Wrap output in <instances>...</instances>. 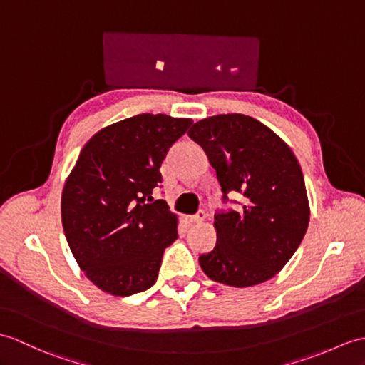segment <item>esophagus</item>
I'll use <instances>...</instances> for the list:
<instances>
[{
  "mask_svg": "<svg viewBox=\"0 0 365 365\" xmlns=\"http://www.w3.org/2000/svg\"><path fill=\"white\" fill-rule=\"evenodd\" d=\"M205 217H207V213H205V211H203V210H200V211H197V215H194V216L190 217V222L199 224V222H202V221H205Z\"/></svg>",
  "mask_w": 365,
  "mask_h": 365,
  "instance_id": "esophagus-1",
  "label": "esophagus"
}]
</instances>
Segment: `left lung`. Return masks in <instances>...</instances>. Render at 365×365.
<instances>
[{"instance_id": "8db88e82", "label": "left lung", "mask_w": 365, "mask_h": 365, "mask_svg": "<svg viewBox=\"0 0 365 365\" xmlns=\"http://www.w3.org/2000/svg\"><path fill=\"white\" fill-rule=\"evenodd\" d=\"M190 137L207 152L224 192H240L238 210L215 215V249L199 257L217 283L249 287L275 277L297 250L309 224L302 168L267 125L241 113L210 116Z\"/></svg>"}]
</instances>
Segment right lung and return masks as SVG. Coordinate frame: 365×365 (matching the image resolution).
Listing matches in <instances>:
<instances>
[{
    "instance_id": "1",
    "label": "right lung",
    "mask_w": 365,
    "mask_h": 365,
    "mask_svg": "<svg viewBox=\"0 0 365 365\" xmlns=\"http://www.w3.org/2000/svg\"><path fill=\"white\" fill-rule=\"evenodd\" d=\"M190 118L143 113L107 125L82 148L62 191L68 245L90 282L112 295L154 286L177 216L152 191Z\"/></svg>"
}]
</instances>
